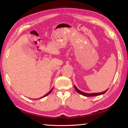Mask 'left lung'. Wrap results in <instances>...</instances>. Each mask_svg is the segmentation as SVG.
I'll return each mask as SVG.
<instances>
[{
	"mask_svg": "<svg viewBox=\"0 0 128 128\" xmlns=\"http://www.w3.org/2000/svg\"><path fill=\"white\" fill-rule=\"evenodd\" d=\"M74 86V88L75 89V90L76 91V92H78V93L80 94L81 95H83V96H86V97H92V96H100V95H101V94H105L106 92H107V91L108 90H106V91H103L102 92H99V93H92V94H88V93H85V92H84L82 91H81L80 90H79L76 87L75 85Z\"/></svg>",
	"mask_w": 128,
	"mask_h": 128,
	"instance_id": "1",
	"label": "left lung"
}]
</instances>
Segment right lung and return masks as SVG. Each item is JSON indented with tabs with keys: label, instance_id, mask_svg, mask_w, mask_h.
<instances>
[{
	"label": "right lung",
	"instance_id": "add662e5",
	"mask_svg": "<svg viewBox=\"0 0 128 128\" xmlns=\"http://www.w3.org/2000/svg\"><path fill=\"white\" fill-rule=\"evenodd\" d=\"M53 88H52V89L50 90V92H48V93H47V94H46L45 95H44V96H43V97H40V98H43V97H46V96H48V95L49 94H50V92H52V89H53Z\"/></svg>",
	"mask_w": 128,
	"mask_h": 128
}]
</instances>
